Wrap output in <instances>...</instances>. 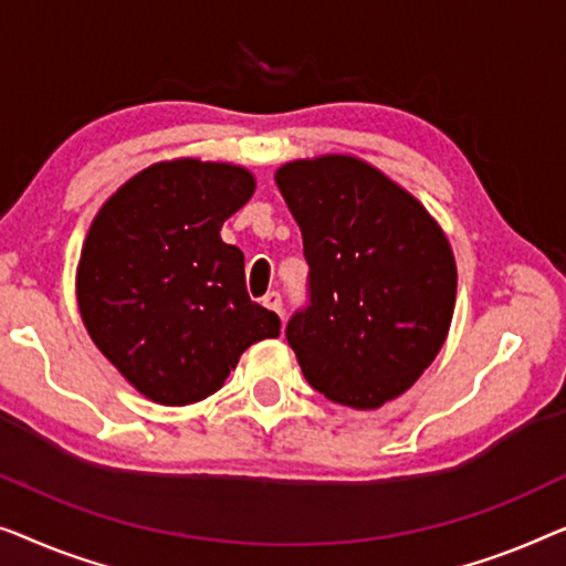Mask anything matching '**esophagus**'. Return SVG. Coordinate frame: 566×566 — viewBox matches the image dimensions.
<instances>
[{
	"label": "esophagus",
	"instance_id": "1",
	"mask_svg": "<svg viewBox=\"0 0 566 566\" xmlns=\"http://www.w3.org/2000/svg\"><path fill=\"white\" fill-rule=\"evenodd\" d=\"M261 305L269 307V310H274L276 315L284 313V300H282L280 292H266L264 300H261Z\"/></svg>",
	"mask_w": 566,
	"mask_h": 566
}]
</instances>
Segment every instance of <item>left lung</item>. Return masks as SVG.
Here are the masks:
<instances>
[{"mask_svg":"<svg viewBox=\"0 0 566 566\" xmlns=\"http://www.w3.org/2000/svg\"><path fill=\"white\" fill-rule=\"evenodd\" d=\"M276 185L310 266L286 344L317 392L381 408L441 352L457 302L451 245L416 197L359 158L292 161Z\"/></svg>","mask_w":566,"mask_h":566,"instance_id":"obj_1","label":"left lung"}]
</instances>
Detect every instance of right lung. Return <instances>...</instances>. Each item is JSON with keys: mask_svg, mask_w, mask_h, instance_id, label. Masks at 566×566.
<instances>
[{"mask_svg": "<svg viewBox=\"0 0 566 566\" xmlns=\"http://www.w3.org/2000/svg\"><path fill=\"white\" fill-rule=\"evenodd\" d=\"M241 166L156 164L94 218L76 274L84 325L130 385L161 405L218 392L282 321L245 292L243 251L220 228L253 195Z\"/></svg>", "mask_w": 566, "mask_h": 566, "instance_id": "right-lung-1", "label": "right lung"}]
</instances>
